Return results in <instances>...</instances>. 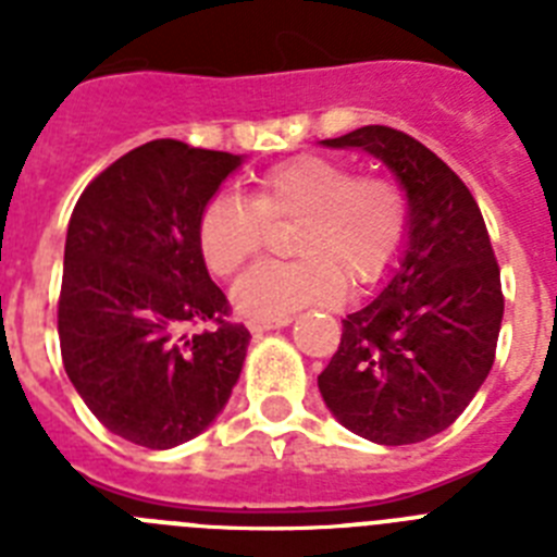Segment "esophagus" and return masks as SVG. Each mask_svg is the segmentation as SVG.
Here are the masks:
<instances>
[{
    "mask_svg": "<svg viewBox=\"0 0 557 557\" xmlns=\"http://www.w3.org/2000/svg\"><path fill=\"white\" fill-rule=\"evenodd\" d=\"M289 321H293V318H278V321H250L248 329H250V334H256V337H259V334L273 332V329L289 326Z\"/></svg>",
    "mask_w": 557,
    "mask_h": 557,
    "instance_id": "34e87169",
    "label": "esophagus"
}]
</instances>
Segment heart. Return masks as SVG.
<instances>
[{
	"instance_id": "obj_1",
	"label": "heart",
	"mask_w": 557,
	"mask_h": 557,
	"mask_svg": "<svg viewBox=\"0 0 557 557\" xmlns=\"http://www.w3.org/2000/svg\"><path fill=\"white\" fill-rule=\"evenodd\" d=\"M270 220H301L295 262H264L231 289V307L248 321H278L304 307L337 301L343 284L366 287L385 275L407 236L401 186L354 175L346 161L298 156L264 172L256 198L223 191L200 214L198 245L214 275H231L264 243Z\"/></svg>"
}]
</instances>
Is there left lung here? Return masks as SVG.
Here are the masks:
<instances>
[{
	"instance_id": "obj_1",
	"label": "left lung",
	"mask_w": 557,
	"mask_h": 557,
	"mask_svg": "<svg viewBox=\"0 0 557 557\" xmlns=\"http://www.w3.org/2000/svg\"><path fill=\"white\" fill-rule=\"evenodd\" d=\"M323 145L368 152L396 175L407 236L385 287L346 314L318 387L354 435L421 444L455 424L494 366L505 298L488 228L466 184L407 133L366 125Z\"/></svg>"
}]
</instances>
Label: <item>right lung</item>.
Here are the masks:
<instances>
[{"label":"right lung","instance_id":"obj_1","mask_svg":"<svg viewBox=\"0 0 557 557\" xmlns=\"http://www.w3.org/2000/svg\"><path fill=\"white\" fill-rule=\"evenodd\" d=\"M243 156L156 139L125 152L77 200L66 231L58 334L69 382L106 430L172 449L214 424L250 332L225 323L198 223ZM218 320L214 333L186 335Z\"/></svg>","mask_w":557,"mask_h":557}]
</instances>
